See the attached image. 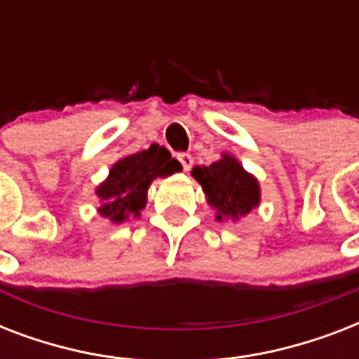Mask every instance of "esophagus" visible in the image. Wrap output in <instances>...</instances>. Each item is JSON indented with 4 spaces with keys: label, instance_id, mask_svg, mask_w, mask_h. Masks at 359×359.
<instances>
[{
    "label": "esophagus",
    "instance_id": "34e87169",
    "mask_svg": "<svg viewBox=\"0 0 359 359\" xmlns=\"http://www.w3.org/2000/svg\"><path fill=\"white\" fill-rule=\"evenodd\" d=\"M177 158H179L182 169H184V171H190L191 165H194V158H191V154H188V152H179Z\"/></svg>",
    "mask_w": 359,
    "mask_h": 359
}]
</instances>
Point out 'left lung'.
<instances>
[{
  "label": "left lung",
  "instance_id": "8db88e82",
  "mask_svg": "<svg viewBox=\"0 0 359 359\" xmlns=\"http://www.w3.org/2000/svg\"><path fill=\"white\" fill-rule=\"evenodd\" d=\"M191 175L203 186L208 205L218 210V219L222 216L238 219L259 205V182L245 173L244 168L229 154H224L222 160L210 163L208 168H194Z\"/></svg>",
  "mask_w": 359,
  "mask_h": 359
}]
</instances>
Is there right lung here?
Masks as SVG:
<instances>
[{"label": "right lung", "instance_id": "1", "mask_svg": "<svg viewBox=\"0 0 359 359\" xmlns=\"http://www.w3.org/2000/svg\"><path fill=\"white\" fill-rule=\"evenodd\" d=\"M180 171V163L171 158L165 147L151 145L115 163L106 182L98 186L97 196L102 201L98 212L115 224L128 216H140L147 203V190L156 177Z\"/></svg>", "mask_w": 359, "mask_h": 359}]
</instances>
